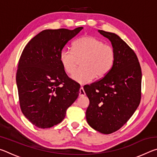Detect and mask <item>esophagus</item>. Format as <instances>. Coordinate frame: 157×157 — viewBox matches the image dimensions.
<instances>
[{"mask_svg": "<svg viewBox=\"0 0 157 157\" xmlns=\"http://www.w3.org/2000/svg\"><path fill=\"white\" fill-rule=\"evenodd\" d=\"M85 95V92L84 91V89L83 87H80V89H79V97H82V96H84Z\"/></svg>", "mask_w": 157, "mask_h": 157, "instance_id": "obj_1", "label": "esophagus"}]
</instances>
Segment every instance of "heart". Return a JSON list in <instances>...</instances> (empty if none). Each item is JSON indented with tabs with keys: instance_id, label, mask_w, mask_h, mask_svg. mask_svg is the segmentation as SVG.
Returning <instances> with one entry per match:
<instances>
[{
	"instance_id": "obj_1",
	"label": "heart",
	"mask_w": 157,
	"mask_h": 157,
	"mask_svg": "<svg viewBox=\"0 0 157 157\" xmlns=\"http://www.w3.org/2000/svg\"><path fill=\"white\" fill-rule=\"evenodd\" d=\"M81 59L82 68L74 72L78 60ZM115 59L113 48L93 36L80 37L73 42V50L63 49L59 54V62L65 72H74L71 79L82 84L95 78H104L110 72Z\"/></svg>"
}]
</instances>
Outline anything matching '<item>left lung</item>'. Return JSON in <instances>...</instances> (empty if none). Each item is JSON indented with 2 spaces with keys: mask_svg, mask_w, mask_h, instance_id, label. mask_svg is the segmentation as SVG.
Listing matches in <instances>:
<instances>
[{
  "mask_svg": "<svg viewBox=\"0 0 157 157\" xmlns=\"http://www.w3.org/2000/svg\"><path fill=\"white\" fill-rule=\"evenodd\" d=\"M98 33L111 41L116 59L107 75L84 86L90 102L86 118L93 129L109 134L123 127L139 107L142 73L136 55L120 36L104 30Z\"/></svg>",
  "mask_w": 157,
  "mask_h": 157,
  "instance_id": "8db88e82",
  "label": "left lung"
}]
</instances>
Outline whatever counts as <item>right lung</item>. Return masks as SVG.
<instances>
[{
	"label": "right lung",
	"mask_w": 157,
	"mask_h": 157,
	"mask_svg": "<svg viewBox=\"0 0 157 157\" xmlns=\"http://www.w3.org/2000/svg\"><path fill=\"white\" fill-rule=\"evenodd\" d=\"M82 29L43 30L23 50L17 72L20 107L26 118L39 128L60 123L78 97L80 85L66 75L59 54Z\"/></svg>",
	"instance_id": "right-lung-1"
}]
</instances>
